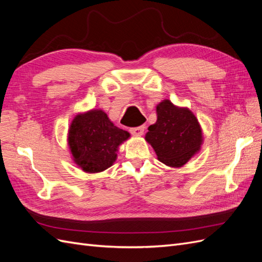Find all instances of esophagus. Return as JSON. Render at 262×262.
Masks as SVG:
<instances>
[{
  "instance_id": "obj_1",
  "label": "esophagus",
  "mask_w": 262,
  "mask_h": 262,
  "mask_svg": "<svg viewBox=\"0 0 262 262\" xmlns=\"http://www.w3.org/2000/svg\"><path fill=\"white\" fill-rule=\"evenodd\" d=\"M144 129H145L144 125H140V126H137V128H131L130 132H131V134H133V136L141 137V136H143Z\"/></svg>"
}]
</instances>
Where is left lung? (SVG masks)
<instances>
[{
	"label": "left lung",
	"instance_id": "obj_1",
	"mask_svg": "<svg viewBox=\"0 0 262 262\" xmlns=\"http://www.w3.org/2000/svg\"><path fill=\"white\" fill-rule=\"evenodd\" d=\"M157 120L148 126L145 140L157 158L170 167H181L203 142L202 130L195 116L188 108L177 107L165 99L156 107Z\"/></svg>",
	"mask_w": 262,
	"mask_h": 262
}]
</instances>
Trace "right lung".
I'll list each match as a JSON object with an SVG mask.
<instances>
[{
	"label": "right lung",
	"mask_w": 262,
	"mask_h": 262,
	"mask_svg": "<svg viewBox=\"0 0 262 262\" xmlns=\"http://www.w3.org/2000/svg\"><path fill=\"white\" fill-rule=\"evenodd\" d=\"M130 133L116 126L107 114L93 109L78 114L71 123L68 143L74 163L86 172H100L117 160L118 147Z\"/></svg>",
	"instance_id": "1"
}]
</instances>
